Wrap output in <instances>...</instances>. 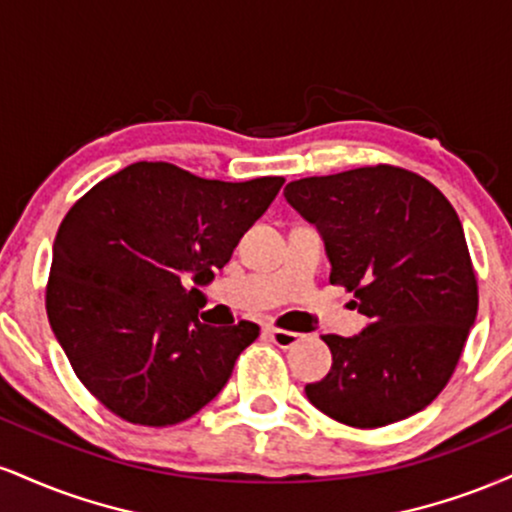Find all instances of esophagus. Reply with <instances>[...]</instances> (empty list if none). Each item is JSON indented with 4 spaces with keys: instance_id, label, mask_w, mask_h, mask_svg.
<instances>
[{
    "instance_id": "1",
    "label": "esophagus",
    "mask_w": 512,
    "mask_h": 512,
    "mask_svg": "<svg viewBox=\"0 0 512 512\" xmlns=\"http://www.w3.org/2000/svg\"><path fill=\"white\" fill-rule=\"evenodd\" d=\"M264 334H267L276 346H281V349H291V346H296L303 339V334L291 332V330H279V327H267Z\"/></svg>"
}]
</instances>
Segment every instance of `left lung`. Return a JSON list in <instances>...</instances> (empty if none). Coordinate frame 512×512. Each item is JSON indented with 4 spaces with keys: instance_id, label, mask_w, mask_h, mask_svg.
I'll list each match as a JSON object with an SVG mask.
<instances>
[{
    "instance_id": "8db88e82",
    "label": "left lung",
    "mask_w": 512,
    "mask_h": 512,
    "mask_svg": "<svg viewBox=\"0 0 512 512\" xmlns=\"http://www.w3.org/2000/svg\"><path fill=\"white\" fill-rule=\"evenodd\" d=\"M284 197L322 233L330 281L370 320L356 337H322L332 370L305 395L354 428L428 407L455 373L479 308L457 211L426 178L387 163L293 180Z\"/></svg>"
}]
</instances>
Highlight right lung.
<instances>
[{
  "label": "right lung",
  "mask_w": 512,
  "mask_h": 512,
  "mask_svg": "<svg viewBox=\"0 0 512 512\" xmlns=\"http://www.w3.org/2000/svg\"><path fill=\"white\" fill-rule=\"evenodd\" d=\"M284 178L207 180L139 161L93 185L52 245L45 308L57 342L105 409L139 426L190 419L221 392L255 322L197 320L182 276L209 284Z\"/></svg>",
  "instance_id": "1"
}]
</instances>
